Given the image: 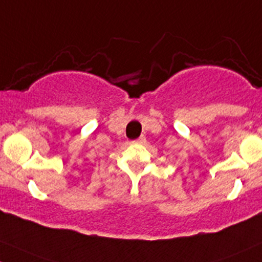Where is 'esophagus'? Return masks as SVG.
<instances>
[{
    "mask_svg": "<svg viewBox=\"0 0 262 262\" xmlns=\"http://www.w3.org/2000/svg\"><path fill=\"white\" fill-rule=\"evenodd\" d=\"M146 142L145 140V137H140L139 139L136 140V143H138V144H144V143Z\"/></svg>",
    "mask_w": 262,
    "mask_h": 262,
    "instance_id": "34e87169",
    "label": "esophagus"
}]
</instances>
